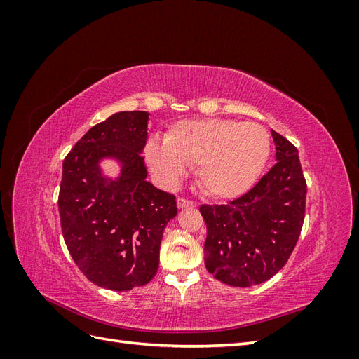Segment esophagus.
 Returning <instances> with one entry per match:
<instances>
[{
  "instance_id": "1",
  "label": "esophagus",
  "mask_w": 359,
  "mask_h": 359,
  "mask_svg": "<svg viewBox=\"0 0 359 359\" xmlns=\"http://www.w3.org/2000/svg\"><path fill=\"white\" fill-rule=\"evenodd\" d=\"M177 205H178V208L180 210H182V208H193V206H196V203H194L193 201H189V199H184V198H178L177 199Z\"/></svg>"
}]
</instances>
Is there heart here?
I'll return each instance as SVG.
<instances>
[{"label":"heart","mask_w":359,"mask_h":359,"mask_svg":"<svg viewBox=\"0 0 359 359\" xmlns=\"http://www.w3.org/2000/svg\"><path fill=\"white\" fill-rule=\"evenodd\" d=\"M271 151L268 130L235 119H186L173 126L166 140L149 139L145 157L149 168L168 182L198 166V181L215 199H233L252 189Z\"/></svg>","instance_id":"b5f03b06"}]
</instances>
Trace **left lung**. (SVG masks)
I'll list each match as a JSON object with an SVG mask.
<instances>
[{
    "mask_svg": "<svg viewBox=\"0 0 359 359\" xmlns=\"http://www.w3.org/2000/svg\"><path fill=\"white\" fill-rule=\"evenodd\" d=\"M276 165L256 186L227 205H202L205 265L229 286L264 283L285 266L301 233L307 184L298 149L271 132Z\"/></svg>",
    "mask_w": 359,
    "mask_h": 359,
    "instance_id": "8db88e82",
    "label": "left lung"
}]
</instances>
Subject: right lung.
Returning a JSON list of instances; mask_svg holds the SVG:
<instances>
[{
  "instance_id": "add662e5",
  "label": "right lung",
  "mask_w": 359,
  "mask_h": 359,
  "mask_svg": "<svg viewBox=\"0 0 359 359\" xmlns=\"http://www.w3.org/2000/svg\"><path fill=\"white\" fill-rule=\"evenodd\" d=\"M148 119L144 111L111 115L91 127L62 163L64 241L86 278L116 292L153 280L163 232L178 212L175 196L147 181ZM106 158L120 163L118 177L102 175L100 161Z\"/></svg>"
}]
</instances>
